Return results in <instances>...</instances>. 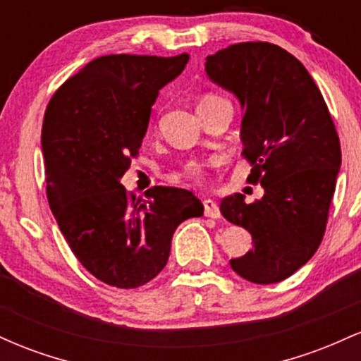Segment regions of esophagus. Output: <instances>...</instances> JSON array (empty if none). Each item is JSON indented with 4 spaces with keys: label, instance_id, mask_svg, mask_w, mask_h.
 <instances>
[{
    "label": "esophagus",
    "instance_id": "obj_1",
    "mask_svg": "<svg viewBox=\"0 0 361 361\" xmlns=\"http://www.w3.org/2000/svg\"><path fill=\"white\" fill-rule=\"evenodd\" d=\"M204 214L205 217L221 219V209L214 200H204Z\"/></svg>",
    "mask_w": 361,
    "mask_h": 361
}]
</instances>
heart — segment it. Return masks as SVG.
<instances>
[{
	"label": "heart",
	"mask_w": 361,
	"mask_h": 361,
	"mask_svg": "<svg viewBox=\"0 0 361 361\" xmlns=\"http://www.w3.org/2000/svg\"><path fill=\"white\" fill-rule=\"evenodd\" d=\"M219 100H224V98L215 97V94H207V97L202 98L200 103H198V106H200V105H207V103L219 102ZM186 175L193 176V178H198V176L202 175V166H200V164H197V163H192L188 168H186Z\"/></svg>",
	"instance_id": "b5f03b06"
}]
</instances>
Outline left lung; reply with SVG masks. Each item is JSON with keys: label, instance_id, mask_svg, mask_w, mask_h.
I'll return each instance as SVG.
<instances>
[{"label": "left lung", "instance_id": "1", "mask_svg": "<svg viewBox=\"0 0 361 361\" xmlns=\"http://www.w3.org/2000/svg\"><path fill=\"white\" fill-rule=\"evenodd\" d=\"M209 80L241 103L243 154L264 195L234 193L224 217L250 231L251 251L231 268L252 283L288 279L317 251L341 168V147L324 98L304 64L268 42H243L207 57Z\"/></svg>", "mask_w": 361, "mask_h": 361}]
</instances>
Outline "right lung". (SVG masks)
<instances>
[{
    "instance_id": "obj_1",
    "label": "right lung",
    "mask_w": 361,
    "mask_h": 361,
    "mask_svg": "<svg viewBox=\"0 0 361 361\" xmlns=\"http://www.w3.org/2000/svg\"><path fill=\"white\" fill-rule=\"evenodd\" d=\"M188 59V54L98 57L69 78L45 110L49 205L74 256L111 287L151 281L166 267L176 227L204 215L188 190L154 186L142 200L120 183L137 156L159 90L180 76Z\"/></svg>"
}]
</instances>
